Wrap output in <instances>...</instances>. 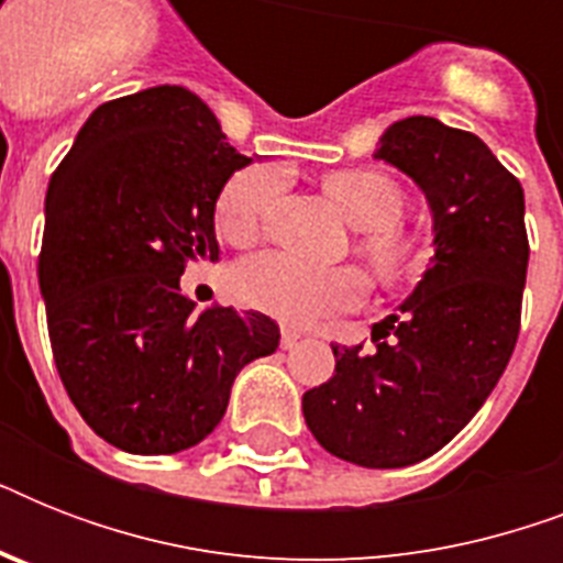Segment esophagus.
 Here are the masks:
<instances>
[{
  "label": "esophagus",
  "instance_id": "obj_1",
  "mask_svg": "<svg viewBox=\"0 0 563 563\" xmlns=\"http://www.w3.org/2000/svg\"><path fill=\"white\" fill-rule=\"evenodd\" d=\"M298 342H300L298 330H291V327H283V333H280L283 351H289V347H295V344H298Z\"/></svg>",
  "mask_w": 563,
  "mask_h": 563
}]
</instances>
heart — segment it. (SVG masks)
I'll use <instances>...</instances> for the list:
<instances>
[{
    "mask_svg": "<svg viewBox=\"0 0 563 563\" xmlns=\"http://www.w3.org/2000/svg\"><path fill=\"white\" fill-rule=\"evenodd\" d=\"M327 195L339 203L353 228H360V254L371 272L388 286L418 277L432 247L420 233L397 221L406 210L400 184L376 169L335 172L327 178ZM283 192L277 166H247L230 175L216 198V228L233 245H251L263 233ZM233 291L251 309L303 327L318 318L351 312L368 298V280L356 268H321L283 251L247 256L233 272Z\"/></svg>",
    "mask_w": 563,
    "mask_h": 563,
    "instance_id": "heart-1",
    "label": "heart"
}]
</instances>
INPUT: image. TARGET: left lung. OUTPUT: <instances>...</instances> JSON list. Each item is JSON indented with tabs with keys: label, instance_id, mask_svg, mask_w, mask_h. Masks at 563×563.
<instances>
[{
	"label": "left lung",
	"instance_id": "obj_1",
	"mask_svg": "<svg viewBox=\"0 0 563 563\" xmlns=\"http://www.w3.org/2000/svg\"><path fill=\"white\" fill-rule=\"evenodd\" d=\"M427 195L432 265L374 351L333 344L335 374L303 394L309 432L360 467H406L450 444L488 400L520 335L529 236L523 187L471 131L394 122L374 154Z\"/></svg>",
	"mask_w": 563,
	"mask_h": 563
}]
</instances>
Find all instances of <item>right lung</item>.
Instances as JSON below:
<instances>
[{"instance_id": "right-lung-1", "label": "right lung", "mask_w": 563, "mask_h": 563, "mask_svg": "<svg viewBox=\"0 0 563 563\" xmlns=\"http://www.w3.org/2000/svg\"><path fill=\"white\" fill-rule=\"evenodd\" d=\"M251 157L184 87L104 101L48 180L37 277L57 374L87 427L136 455L210 435L247 362L280 344L263 312H195L192 260H219L212 212Z\"/></svg>"}]
</instances>
